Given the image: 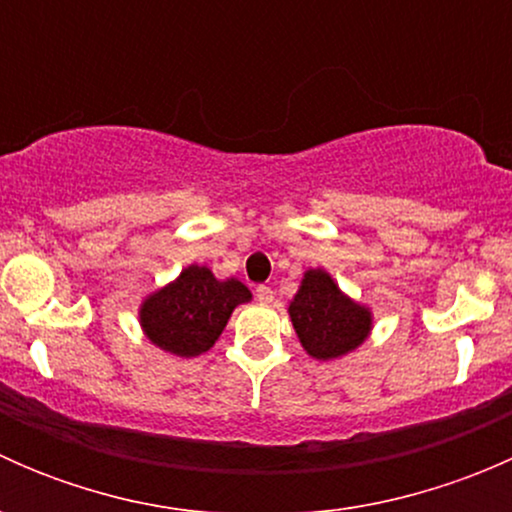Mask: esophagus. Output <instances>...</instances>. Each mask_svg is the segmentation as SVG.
I'll use <instances>...</instances> for the list:
<instances>
[{"label": "esophagus", "instance_id": "obj_1", "mask_svg": "<svg viewBox=\"0 0 512 512\" xmlns=\"http://www.w3.org/2000/svg\"><path fill=\"white\" fill-rule=\"evenodd\" d=\"M255 292H257V302H260V304H272V302H275V292H272V287L262 285V287H257Z\"/></svg>", "mask_w": 512, "mask_h": 512}]
</instances>
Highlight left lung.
I'll return each instance as SVG.
<instances>
[{
	"mask_svg": "<svg viewBox=\"0 0 512 512\" xmlns=\"http://www.w3.org/2000/svg\"><path fill=\"white\" fill-rule=\"evenodd\" d=\"M287 312L302 349L317 361L356 352L374 329L371 307L349 297L324 267L304 272Z\"/></svg>",
	"mask_w": 512,
	"mask_h": 512,
	"instance_id": "8db88e82",
	"label": "left lung"
}]
</instances>
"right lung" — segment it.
I'll return each instance as SVG.
<instances>
[{"label":"right lung","instance_id":"obj_1","mask_svg":"<svg viewBox=\"0 0 512 512\" xmlns=\"http://www.w3.org/2000/svg\"><path fill=\"white\" fill-rule=\"evenodd\" d=\"M252 292L237 277L218 280L205 265H188L168 285L146 294L138 322L151 344L163 352L193 359L215 347L235 307Z\"/></svg>","mask_w":512,"mask_h":512}]
</instances>
